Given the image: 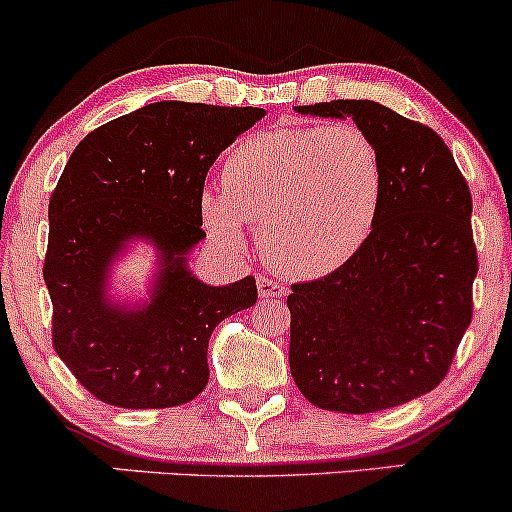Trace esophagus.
Segmentation results:
<instances>
[{
	"instance_id": "obj_1",
	"label": "esophagus",
	"mask_w": 512,
	"mask_h": 512,
	"mask_svg": "<svg viewBox=\"0 0 512 512\" xmlns=\"http://www.w3.org/2000/svg\"><path fill=\"white\" fill-rule=\"evenodd\" d=\"M257 291H260V299H282L286 294L284 284L274 282V279H267V277L257 279Z\"/></svg>"
}]
</instances>
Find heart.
Masks as SVG:
<instances>
[{
  "mask_svg": "<svg viewBox=\"0 0 512 512\" xmlns=\"http://www.w3.org/2000/svg\"><path fill=\"white\" fill-rule=\"evenodd\" d=\"M381 192L379 148L355 123L277 128L230 150L223 187H204L199 211L221 245L243 250L252 226L269 267L294 279H320L367 243Z\"/></svg>",
  "mask_w": 512,
  "mask_h": 512,
  "instance_id": "heart-1",
  "label": "heart"
}]
</instances>
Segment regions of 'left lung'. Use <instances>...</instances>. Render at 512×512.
<instances>
[{"mask_svg": "<svg viewBox=\"0 0 512 512\" xmlns=\"http://www.w3.org/2000/svg\"><path fill=\"white\" fill-rule=\"evenodd\" d=\"M296 111L367 131L384 192L357 255L291 286V376L323 411H386L445 379L471 323L479 260L469 184L445 140L389 106L338 99Z\"/></svg>", "mask_w": 512, "mask_h": 512, "instance_id": "8db88e82", "label": "left lung"}]
</instances>
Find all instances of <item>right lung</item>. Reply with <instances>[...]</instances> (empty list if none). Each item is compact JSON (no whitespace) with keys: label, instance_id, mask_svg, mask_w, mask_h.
Instances as JSON below:
<instances>
[{"label":"right lung","instance_id":"1","mask_svg":"<svg viewBox=\"0 0 512 512\" xmlns=\"http://www.w3.org/2000/svg\"><path fill=\"white\" fill-rule=\"evenodd\" d=\"M265 109L155 101L89 133L67 160L48 206L43 265L53 347L75 379L119 408H172L209 384L213 328L257 301L255 279L209 286L187 255L206 233V172ZM153 242L151 296L128 307L105 294L115 257Z\"/></svg>","mask_w":512,"mask_h":512}]
</instances>
